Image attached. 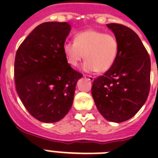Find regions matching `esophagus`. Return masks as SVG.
Instances as JSON below:
<instances>
[{
  "label": "esophagus",
  "instance_id": "34e87169",
  "mask_svg": "<svg viewBox=\"0 0 158 158\" xmlns=\"http://www.w3.org/2000/svg\"><path fill=\"white\" fill-rule=\"evenodd\" d=\"M83 76L85 77V78H87V79H88V80H90V81H93V80H94V77L91 76V75H83Z\"/></svg>",
  "mask_w": 158,
  "mask_h": 158
}]
</instances>
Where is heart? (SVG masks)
Instances as JSON below:
<instances>
[{"instance_id": "b5f03b06", "label": "heart", "mask_w": 158, "mask_h": 158, "mask_svg": "<svg viewBox=\"0 0 158 158\" xmlns=\"http://www.w3.org/2000/svg\"><path fill=\"white\" fill-rule=\"evenodd\" d=\"M118 41L112 34L88 30L76 34L75 41H66L63 52L68 64L76 66L83 57L84 71L105 72L114 65L118 53Z\"/></svg>"}]
</instances>
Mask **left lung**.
Here are the masks:
<instances>
[{"label":"left lung","mask_w":158,"mask_h":158,"mask_svg":"<svg viewBox=\"0 0 158 158\" xmlns=\"http://www.w3.org/2000/svg\"><path fill=\"white\" fill-rule=\"evenodd\" d=\"M107 27L118 41V53L111 68L93 81L92 95L106 120L122 123L132 118L148 98L151 61L134 31L118 23Z\"/></svg>","instance_id":"left-lung-1"}]
</instances>
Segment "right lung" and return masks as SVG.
<instances>
[{"label":"right lung","instance_id":"obj_1","mask_svg":"<svg viewBox=\"0 0 158 158\" xmlns=\"http://www.w3.org/2000/svg\"><path fill=\"white\" fill-rule=\"evenodd\" d=\"M70 31L68 23L40 24L16 52L17 92L30 114L42 123H56L67 114L77 82L83 76L70 67L64 55Z\"/></svg>","mask_w":158,"mask_h":158}]
</instances>
